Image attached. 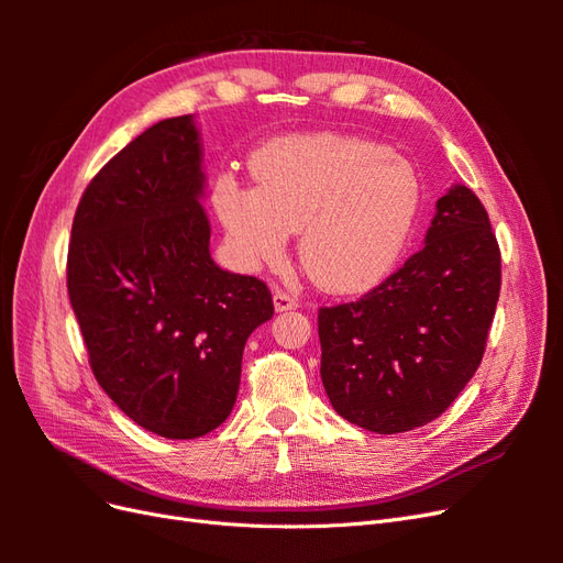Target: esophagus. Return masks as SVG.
<instances>
[{"mask_svg": "<svg viewBox=\"0 0 563 563\" xmlns=\"http://www.w3.org/2000/svg\"><path fill=\"white\" fill-rule=\"evenodd\" d=\"M275 308H277V312L296 310L298 308V298L294 294H288V291H282V288H277V291H275Z\"/></svg>", "mask_w": 563, "mask_h": 563, "instance_id": "1", "label": "esophagus"}]
</instances>
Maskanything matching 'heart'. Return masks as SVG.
I'll list each match as a JSON object with an SVG mask.
<instances>
[{
	"instance_id": "1",
	"label": "heart",
	"mask_w": 563,
	"mask_h": 563,
	"mask_svg": "<svg viewBox=\"0 0 563 563\" xmlns=\"http://www.w3.org/2000/svg\"><path fill=\"white\" fill-rule=\"evenodd\" d=\"M258 187L225 178L218 216L249 265H277L300 230V263L329 294L378 284L404 251L420 207V180L406 159L356 135H296L253 162Z\"/></svg>"
}]
</instances>
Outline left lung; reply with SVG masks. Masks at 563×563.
Wrapping results in <instances>:
<instances>
[{"mask_svg": "<svg viewBox=\"0 0 563 563\" xmlns=\"http://www.w3.org/2000/svg\"><path fill=\"white\" fill-rule=\"evenodd\" d=\"M500 298V246L470 187L437 201L424 246L360 300L319 308L321 383L360 428L439 418L479 368Z\"/></svg>", "mask_w": 563, "mask_h": 563, "instance_id": "obj_1", "label": "left lung"}]
</instances>
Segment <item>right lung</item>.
Instances as JSON below:
<instances>
[{"mask_svg": "<svg viewBox=\"0 0 563 563\" xmlns=\"http://www.w3.org/2000/svg\"><path fill=\"white\" fill-rule=\"evenodd\" d=\"M199 133L162 119L84 190L67 294L98 385L141 428L197 439L236 401L246 338L275 314L265 282L209 253Z\"/></svg>", "mask_w": 563, "mask_h": 563, "instance_id": "add662e5", "label": "right lung"}]
</instances>
